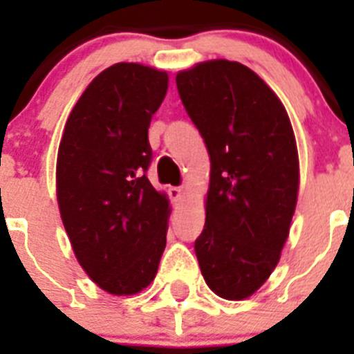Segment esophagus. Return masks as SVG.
<instances>
[{"label":"esophagus","instance_id":"34e87169","mask_svg":"<svg viewBox=\"0 0 354 354\" xmlns=\"http://www.w3.org/2000/svg\"><path fill=\"white\" fill-rule=\"evenodd\" d=\"M183 193H184V189L180 186H170V187H168V195H170V198L175 200V202H177V200H180Z\"/></svg>","mask_w":354,"mask_h":354}]
</instances>
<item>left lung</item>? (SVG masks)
<instances>
[{
	"label": "left lung",
	"instance_id": "8db88e82",
	"mask_svg": "<svg viewBox=\"0 0 354 354\" xmlns=\"http://www.w3.org/2000/svg\"><path fill=\"white\" fill-rule=\"evenodd\" d=\"M175 81L211 159L200 271L212 292L239 301L270 278L289 236L299 186L292 126L277 93L239 62H202Z\"/></svg>",
	"mask_w": 354,
	"mask_h": 354
}]
</instances>
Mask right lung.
I'll list each match as a JSON object with an SVG mask.
<instances>
[{
  "mask_svg": "<svg viewBox=\"0 0 354 354\" xmlns=\"http://www.w3.org/2000/svg\"><path fill=\"white\" fill-rule=\"evenodd\" d=\"M165 71L115 64L86 86L65 124L56 196L80 266L115 296L145 289L167 246L170 202L147 179L149 126Z\"/></svg>",
  "mask_w": 354,
  "mask_h": 354,
  "instance_id": "1",
  "label": "right lung"
}]
</instances>
